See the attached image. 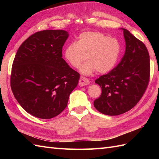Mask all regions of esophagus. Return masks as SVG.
Returning a JSON list of instances; mask_svg holds the SVG:
<instances>
[{
  "instance_id": "esophagus-1",
  "label": "esophagus",
  "mask_w": 159,
  "mask_h": 159,
  "mask_svg": "<svg viewBox=\"0 0 159 159\" xmlns=\"http://www.w3.org/2000/svg\"><path fill=\"white\" fill-rule=\"evenodd\" d=\"M89 80H88V79H87V78L84 77V76H80V80H79V85L80 87L89 85Z\"/></svg>"
}]
</instances>
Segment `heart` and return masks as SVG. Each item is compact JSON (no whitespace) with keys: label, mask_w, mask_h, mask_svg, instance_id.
Segmentation results:
<instances>
[{"label":"heart","mask_w":159,"mask_h":159,"mask_svg":"<svg viewBox=\"0 0 159 159\" xmlns=\"http://www.w3.org/2000/svg\"><path fill=\"white\" fill-rule=\"evenodd\" d=\"M121 50V43L116 38L102 33L88 31L81 33L76 42L67 46L64 55L74 68H79L87 58L88 62L80 68L83 74H90L95 70L104 74L116 66Z\"/></svg>","instance_id":"b5f03b06"}]
</instances>
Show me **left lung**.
<instances>
[{
    "instance_id": "8db88e82",
    "label": "left lung",
    "mask_w": 159,
    "mask_h": 159,
    "mask_svg": "<svg viewBox=\"0 0 159 159\" xmlns=\"http://www.w3.org/2000/svg\"><path fill=\"white\" fill-rule=\"evenodd\" d=\"M121 29L126 42L123 57L116 67L95 80L102 93L93 105L108 116H118L133 109L143 96L150 80V56L146 46L128 30Z\"/></svg>"
}]
</instances>
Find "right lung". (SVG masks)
I'll use <instances>...</instances> for the list:
<instances>
[{
  "instance_id": "obj_1",
  "label": "right lung",
  "mask_w": 159,
  "mask_h": 159,
  "mask_svg": "<svg viewBox=\"0 0 159 159\" xmlns=\"http://www.w3.org/2000/svg\"><path fill=\"white\" fill-rule=\"evenodd\" d=\"M68 33L63 30L38 31L19 47L10 78L13 96L26 112L51 119L66 109L80 74L62 58Z\"/></svg>"
}]
</instances>
